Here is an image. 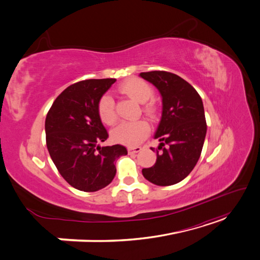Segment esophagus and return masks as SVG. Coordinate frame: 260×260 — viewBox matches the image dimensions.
Returning <instances> with one entry per match:
<instances>
[{"mask_svg":"<svg viewBox=\"0 0 260 260\" xmlns=\"http://www.w3.org/2000/svg\"><path fill=\"white\" fill-rule=\"evenodd\" d=\"M141 149H142V147L141 146H130V147H128V152L130 154H135V153H139Z\"/></svg>","mask_w":260,"mask_h":260,"instance_id":"esophagus-1","label":"esophagus"}]
</instances>
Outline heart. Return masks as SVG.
<instances>
[{
	"instance_id": "1",
	"label": "heart",
	"mask_w": 260,
	"mask_h": 260,
	"mask_svg": "<svg viewBox=\"0 0 260 260\" xmlns=\"http://www.w3.org/2000/svg\"><path fill=\"white\" fill-rule=\"evenodd\" d=\"M118 91L129 96L130 99L135 100L139 103H144L143 111L149 116L154 117L156 113L155 105L152 102L147 101L153 95V89L151 88L147 82L139 78H129L123 81L119 86ZM147 103L145 104V102ZM98 113L101 118V120L105 124L112 125L117 120V115L115 112V102L112 96L105 95L102 96L98 103ZM149 125L145 120H138V121H123L115 127L112 131V138L118 143H122L125 145H138L139 143L148 136Z\"/></svg>"
}]
</instances>
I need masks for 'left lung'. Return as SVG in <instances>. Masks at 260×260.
<instances>
[{
	"instance_id": "8db88e82",
	"label": "left lung",
	"mask_w": 260,
	"mask_h": 260,
	"mask_svg": "<svg viewBox=\"0 0 260 260\" xmlns=\"http://www.w3.org/2000/svg\"><path fill=\"white\" fill-rule=\"evenodd\" d=\"M161 94L162 114L155 139L160 141L153 167L142 169L146 180L156 185L176 184L188 176L198 162L207 124L203 101L193 86L168 72L141 73Z\"/></svg>"
}]
</instances>
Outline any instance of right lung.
Wrapping results in <instances>:
<instances>
[{"instance_id":"obj_1","label":"right lung","mask_w":260,"mask_h":260,"mask_svg":"<svg viewBox=\"0 0 260 260\" xmlns=\"http://www.w3.org/2000/svg\"><path fill=\"white\" fill-rule=\"evenodd\" d=\"M115 81L113 78L89 79L69 85L46 115L51 158L60 176L77 190L95 192L107 186L116 175V160L128 154L120 144L98 145L108 138L98 103Z\"/></svg>"}]
</instances>
